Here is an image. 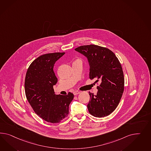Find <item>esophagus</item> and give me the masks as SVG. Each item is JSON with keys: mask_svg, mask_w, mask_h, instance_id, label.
<instances>
[{"mask_svg": "<svg viewBox=\"0 0 151 151\" xmlns=\"http://www.w3.org/2000/svg\"><path fill=\"white\" fill-rule=\"evenodd\" d=\"M73 93L75 96H76V95H78V94L80 93V92L78 91H74V92H73Z\"/></svg>", "mask_w": 151, "mask_h": 151, "instance_id": "esophagus-1", "label": "esophagus"}]
</instances>
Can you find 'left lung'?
Returning <instances> with one entry per match:
<instances>
[{"mask_svg":"<svg viewBox=\"0 0 151 151\" xmlns=\"http://www.w3.org/2000/svg\"><path fill=\"white\" fill-rule=\"evenodd\" d=\"M75 50L87 58L90 66L89 78L100 82L96 95L89 92V113L103 118L111 114L118 106L124 90L122 66L111 50L97 45H82ZM98 84V83H97Z\"/></svg>","mask_w":151,"mask_h":151,"instance_id":"left-lung-1","label":"left lung"}]
</instances>
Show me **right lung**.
I'll return each mask as SVG.
<instances>
[{"label": "right lung", "mask_w": 151, "mask_h": 151, "mask_svg": "<svg viewBox=\"0 0 151 151\" xmlns=\"http://www.w3.org/2000/svg\"><path fill=\"white\" fill-rule=\"evenodd\" d=\"M65 54H45L37 58L29 66L24 80L27 99L34 111L47 122L59 123L67 117L73 94L56 95L53 86L58 78L53 71L55 63Z\"/></svg>", "instance_id": "add662e5"}]
</instances>
